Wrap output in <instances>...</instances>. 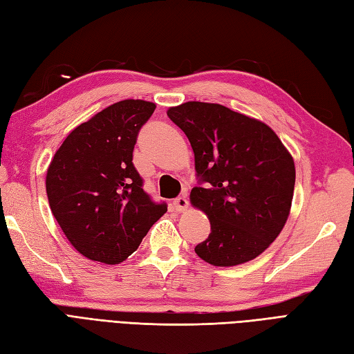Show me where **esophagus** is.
<instances>
[{
	"instance_id": "esophagus-1",
	"label": "esophagus",
	"mask_w": 354,
	"mask_h": 354,
	"mask_svg": "<svg viewBox=\"0 0 354 354\" xmlns=\"http://www.w3.org/2000/svg\"><path fill=\"white\" fill-rule=\"evenodd\" d=\"M172 205H174L176 212H185L187 209V205H189V201H187L186 195H182V196L176 198V200L172 201Z\"/></svg>"
}]
</instances>
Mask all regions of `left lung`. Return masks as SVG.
Masks as SVG:
<instances>
[{"mask_svg":"<svg viewBox=\"0 0 354 354\" xmlns=\"http://www.w3.org/2000/svg\"><path fill=\"white\" fill-rule=\"evenodd\" d=\"M195 154L200 186L191 203L210 219L196 255L228 267L254 260L279 236L295 192L296 169L272 129L218 103L186 102L168 109Z\"/></svg>","mask_w":354,"mask_h":354,"instance_id":"1","label":"left lung"}]
</instances>
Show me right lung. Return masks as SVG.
Wrapping results in <instances>:
<instances>
[{"instance_id": "obj_1", "label": "right lung", "mask_w": 354, "mask_h": 354, "mask_svg": "<svg viewBox=\"0 0 354 354\" xmlns=\"http://www.w3.org/2000/svg\"><path fill=\"white\" fill-rule=\"evenodd\" d=\"M154 109V103L133 99L105 108L68 133L48 168L54 218L93 261H124L167 212V203H154L144 191L132 162L138 133Z\"/></svg>"}]
</instances>
